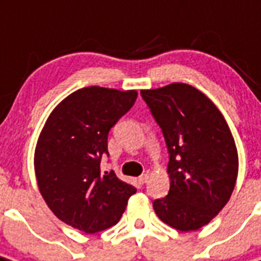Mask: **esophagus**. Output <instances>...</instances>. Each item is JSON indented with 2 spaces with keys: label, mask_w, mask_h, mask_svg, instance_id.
I'll use <instances>...</instances> for the list:
<instances>
[{
  "label": "esophagus",
  "mask_w": 261,
  "mask_h": 261,
  "mask_svg": "<svg viewBox=\"0 0 261 261\" xmlns=\"http://www.w3.org/2000/svg\"><path fill=\"white\" fill-rule=\"evenodd\" d=\"M139 181L141 182V184H146V182L149 181V174L148 173H145V174H142V175H140V178H139Z\"/></svg>",
  "instance_id": "obj_1"
}]
</instances>
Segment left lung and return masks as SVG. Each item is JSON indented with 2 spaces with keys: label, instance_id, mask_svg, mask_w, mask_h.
<instances>
[{
  "label": "left lung",
  "instance_id": "obj_1",
  "mask_svg": "<svg viewBox=\"0 0 261 261\" xmlns=\"http://www.w3.org/2000/svg\"><path fill=\"white\" fill-rule=\"evenodd\" d=\"M141 95L170 154V190L153 208L175 230H199L226 206L237 185L239 157L230 126L217 106L190 84L171 83L141 90Z\"/></svg>",
  "mask_w": 261,
  "mask_h": 261
}]
</instances>
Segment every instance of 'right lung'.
I'll return each mask as SVG.
<instances>
[{
  "label": "right lung",
  "instance_id": "1",
  "mask_svg": "<svg viewBox=\"0 0 261 261\" xmlns=\"http://www.w3.org/2000/svg\"><path fill=\"white\" fill-rule=\"evenodd\" d=\"M136 99V90L84 87L64 97L44 122L34 152L37 185L48 208L68 226L86 233L115 226L136 193L113 170H100L109 129Z\"/></svg>",
  "mask_w": 261,
  "mask_h": 261
}]
</instances>
